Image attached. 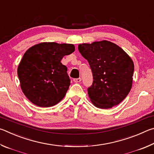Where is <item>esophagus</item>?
<instances>
[{"label":"esophagus","mask_w":154,"mask_h":154,"mask_svg":"<svg viewBox=\"0 0 154 154\" xmlns=\"http://www.w3.org/2000/svg\"><path fill=\"white\" fill-rule=\"evenodd\" d=\"M73 81L75 83H79L80 82H82V78H77V79H74Z\"/></svg>","instance_id":"1"}]
</instances>
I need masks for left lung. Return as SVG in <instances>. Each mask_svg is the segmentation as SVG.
Listing matches in <instances>:
<instances>
[{"label":"left lung","mask_w":154,"mask_h":154,"mask_svg":"<svg viewBox=\"0 0 154 154\" xmlns=\"http://www.w3.org/2000/svg\"><path fill=\"white\" fill-rule=\"evenodd\" d=\"M78 49L89 62L93 83L88 88L91 102L100 109H110L120 103L132 85L134 63L120 47L110 41L82 43Z\"/></svg>","instance_id":"1"}]
</instances>
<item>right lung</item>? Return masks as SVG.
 Returning <instances> with one entry per match:
<instances>
[{
    "label": "right lung",
    "instance_id": "1",
    "mask_svg": "<svg viewBox=\"0 0 154 154\" xmlns=\"http://www.w3.org/2000/svg\"><path fill=\"white\" fill-rule=\"evenodd\" d=\"M74 51L72 44L43 42L25 52L17 67V75L21 89L31 103L49 107L63 99L71 80L61 60Z\"/></svg>",
    "mask_w": 154,
    "mask_h": 154
}]
</instances>
